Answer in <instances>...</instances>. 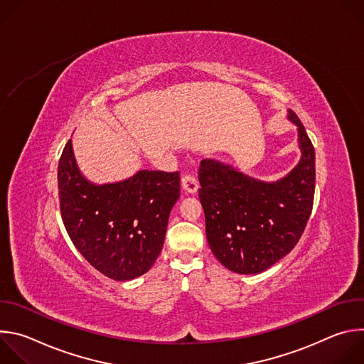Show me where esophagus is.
<instances>
[{
    "label": "esophagus",
    "instance_id": "obj_1",
    "mask_svg": "<svg viewBox=\"0 0 364 364\" xmlns=\"http://www.w3.org/2000/svg\"><path fill=\"white\" fill-rule=\"evenodd\" d=\"M181 186H183V188H184L186 193L193 194V193H196L197 188H198V181H197V178H196L194 174L187 173V174H184V176L181 177Z\"/></svg>",
    "mask_w": 364,
    "mask_h": 364
}]
</instances>
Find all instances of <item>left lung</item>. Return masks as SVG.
<instances>
[{
  "label": "left lung",
  "instance_id": "1",
  "mask_svg": "<svg viewBox=\"0 0 364 364\" xmlns=\"http://www.w3.org/2000/svg\"><path fill=\"white\" fill-rule=\"evenodd\" d=\"M301 159L277 181H262L218 160L205 159L198 170V197L205 218V236L213 255L229 271L264 272L298 243L313 210L316 152L298 117Z\"/></svg>",
  "mask_w": 364,
  "mask_h": 364
}]
</instances>
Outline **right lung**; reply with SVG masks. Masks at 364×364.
Wrapping results in <instances>:
<instances>
[{
	"label": "right lung",
	"mask_w": 364,
	"mask_h": 364,
	"mask_svg": "<svg viewBox=\"0 0 364 364\" xmlns=\"http://www.w3.org/2000/svg\"><path fill=\"white\" fill-rule=\"evenodd\" d=\"M58 183L68 235L95 269L115 281H131L151 269L180 197L178 171L139 170L122 181L95 184L80 173L69 139Z\"/></svg>",
	"instance_id": "obj_1"
}]
</instances>
